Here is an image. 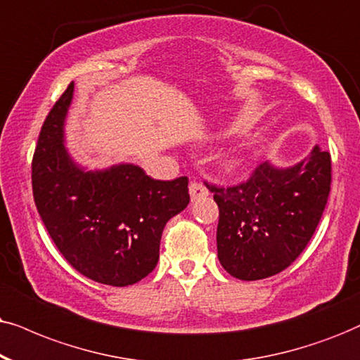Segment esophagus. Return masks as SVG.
<instances>
[{
	"label": "esophagus",
	"mask_w": 360,
	"mask_h": 360,
	"mask_svg": "<svg viewBox=\"0 0 360 360\" xmlns=\"http://www.w3.org/2000/svg\"><path fill=\"white\" fill-rule=\"evenodd\" d=\"M189 194H191V199H193V201H195V199L206 198V195L209 194V191H207V188L202 183H198V181H191Z\"/></svg>",
	"instance_id": "esophagus-1"
}]
</instances>
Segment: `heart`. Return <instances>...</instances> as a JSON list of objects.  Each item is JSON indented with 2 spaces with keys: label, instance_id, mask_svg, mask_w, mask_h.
<instances>
[{
  "label": "heart",
  "instance_id": "b5f03b06",
  "mask_svg": "<svg viewBox=\"0 0 360 360\" xmlns=\"http://www.w3.org/2000/svg\"><path fill=\"white\" fill-rule=\"evenodd\" d=\"M238 165H239V159L236 156H231V158L226 159V166L227 167H236Z\"/></svg>",
  "mask_w": 360,
  "mask_h": 360
}]
</instances>
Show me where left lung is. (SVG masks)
Instances as JSON below:
<instances>
[{
  "label": "left lung",
  "instance_id": "8db88e82",
  "mask_svg": "<svg viewBox=\"0 0 360 360\" xmlns=\"http://www.w3.org/2000/svg\"><path fill=\"white\" fill-rule=\"evenodd\" d=\"M330 181V154L316 146L295 166L262 162L244 183H206L219 207L221 266L240 281L266 279L289 267L316 233Z\"/></svg>",
  "mask_w": 360,
  "mask_h": 360
}]
</instances>
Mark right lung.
Returning <instances> with one entry per match:
<instances>
[{
	"label": "right lung",
	"instance_id": "1",
	"mask_svg": "<svg viewBox=\"0 0 360 360\" xmlns=\"http://www.w3.org/2000/svg\"><path fill=\"white\" fill-rule=\"evenodd\" d=\"M68 86L41 127L31 162L33 198L53 243L81 274L136 284L159 259L162 229L189 204L188 177L158 181L134 165L84 171L65 148Z\"/></svg>",
	"mask_w": 360,
	"mask_h": 360
}]
</instances>
